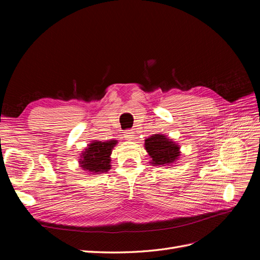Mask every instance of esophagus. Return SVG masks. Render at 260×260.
Returning a JSON list of instances; mask_svg holds the SVG:
<instances>
[{"mask_svg": "<svg viewBox=\"0 0 260 260\" xmlns=\"http://www.w3.org/2000/svg\"><path fill=\"white\" fill-rule=\"evenodd\" d=\"M135 131L133 130H127L124 132V135H123V137H124V139H127V140H133L135 139Z\"/></svg>", "mask_w": 260, "mask_h": 260, "instance_id": "34e87169", "label": "esophagus"}]
</instances>
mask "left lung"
Masks as SVG:
<instances>
[{
	"label": "left lung",
	"mask_w": 260,
	"mask_h": 260,
	"mask_svg": "<svg viewBox=\"0 0 260 260\" xmlns=\"http://www.w3.org/2000/svg\"><path fill=\"white\" fill-rule=\"evenodd\" d=\"M144 141V147L151 158L149 164H152L153 166H171L172 164H176L179 160L181 155L180 146L167 136L158 133Z\"/></svg>",
	"instance_id": "1"
}]
</instances>
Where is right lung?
Listing matches in <instances>:
<instances>
[{
	"label": "right lung",
	"mask_w": 260,
	"mask_h": 260,
	"mask_svg": "<svg viewBox=\"0 0 260 260\" xmlns=\"http://www.w3.org/2000/svg\"><path fill=\"white\" fill-rule=\"evenodd\" d=\"M117 140L102 141L94 140L81 153L79 165L82 170L89 175H102L111 169V155L117 145Z\"/></svg>",
	"instance_id": "obj_1"
}]
</instances>
